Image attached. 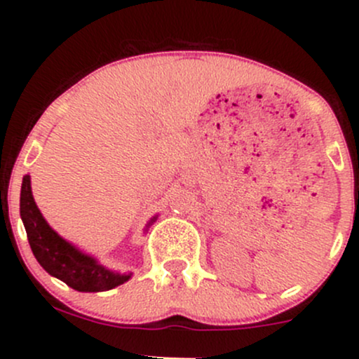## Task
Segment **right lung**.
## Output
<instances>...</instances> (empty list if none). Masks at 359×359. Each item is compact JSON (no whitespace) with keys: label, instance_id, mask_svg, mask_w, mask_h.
Here are the masks:
<instances>
[{"label":"right lung","instance_id":"add662e5","mask_svg":"<svg viewBox=\"0 0 359 359\" xmlns=\"http://www.w3.org/2000/svg\"><path fill=\"white\" fill-rule=\"evenodd\" d=\"M20 214L27 229V238L36 262L52 277L62 280L79 292H104L130 280L131 273L119 275L97 265L96 259L76 250L57 234L36 208L32 196L30 175L23 177L20 194Z\"/></svg>","mask_w":359,"mask_h":359}]
</instances>
